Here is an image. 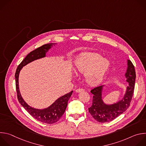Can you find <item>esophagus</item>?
I'll return each mask as SVG.
<instances>
[{
  "mask_svg": "<svg viewBox=\"0 0 146 146\" xmlns=\"http://www.w3.org/2000/svg\"><path fill=\"white\" fill-rule=\"evenodd\" d=\"M84 91V90L82 89V88H78V89H77V90H76V92L79 93V92H82V91Z\"/></svg>",
  "mask_w": 146,
  "mask_h": 146,
  "instance_id": "obj_1",
  "label": "esophagus"
}]
</instances>
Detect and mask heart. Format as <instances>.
Returning <instances> with one entry per match:
<instances>
[{"mask_svg":"<svg viewBox=\"0 0 146 146\" xmlns=\"http://www.w3.org/2000/svg\"><path fill=\"white\" fill-rule=\"evenodd\" d=\"M110 65L109 60L97 53L85 52L80 54L74 62L75 70L84 74L90 85H96L103 79Z\"/></svg>","mask_w":146,"mask_h":146,"instance_id":"1","label":"heart"}]
</instances>
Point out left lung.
<instances>
[{"label":"left lung","instance_id":"1","mask_svg":"<svg viewBox=\"0 0 146 146\" xmlns=\"http://www.w3.org/2000/svg\"><path fill=\"white\" fill-rule=\"evenodd\" d=\"M125 77L128 82L125 94L122 100L112 105H107L102 100V92L104 86L95 87L91 91L94 96L92 105L88 108V110L95 120L102 123L110 122L125 111L129 108L133 95L136 78L135 67L130 60H128Z\"/></svg>","mask_w":146,"mask_h":146}]
</instances>
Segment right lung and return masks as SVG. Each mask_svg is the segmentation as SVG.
<instances>
[{
	"label": "right lung",
	"mask_w": 146,
	"mask_h": 146,
	"mask_svg": "<svg viewBox=\"0 0 146 146\" xmlns=\"http://www.w3.org/2000/svg\"><path fill=\"white\" fill-rule=\"evenodd\" d=\"M53 44L54 43H48L31 51L18 65L15 74L17 98L19 103L33 118L38 121L49 124L56 122L63 115L66 109L68 100L73 94V91L59 98L50 106L46 109H34L29 106L21 95L18 86V77L19 72L23 66L35 60L45 57L46 52L51 48Z\"/></svg>",
	"instance_id": "right-lung-1"
}]
</instances>
